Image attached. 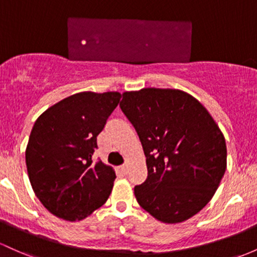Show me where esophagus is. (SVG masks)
<instances>
[{
    "label": "esophagus",
    "instance_id": "34e87169",
    "mask_svg": "<svg viewBox=\"0 0 257 257\" xmlns=\"http://www.w3.org/2000/svg\"><path fill=\"white\" fill-rule=\"evenodd\" d=\"M119 171L122 172L123 174H125L126 172H128V166H126V165H122V166H120V167H119Z\"/></svg>",
    "mask_w": 257,
    "mask_h": 257
}]
</instances>
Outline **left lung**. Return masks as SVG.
Segmentation results:
<instances>
[{
  "label": "left lung",
  "instance_id": "obj_1",
  "mask_svg": "<svg viewBox=\"0 0 257 257\" xmlns=\"http://www.w3.org/2000/svg\"><path fill=\"white\" fill-rule=\"evenodd\" d=\"M119 106L146 156L148 178L134 188L140 206L163 223L196 215L215 195L227 168L225 140L212 115L178 89L125 91Z\"/></svg>",
  "mask_w": 257,
  "mask_h": 257
}]
</instances>
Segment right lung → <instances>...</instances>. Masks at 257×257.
<instances>
[{
	"mask_svg": "<svg viewBox=\"0 0 257 257\" xmlns=\"http://www.w3.org/2000/svg\"><path fill=\"white\" fill-rule=\"evenodd\" d=\"M119 100L117 91L78 92L47 108L34 124L25 150L28 176L36 197L58 218L81 221L108 199L114 170L92 162V155Z\"/></svg>",
	"mask_w": 257,
	"mask_h": 257,
	"instance_id": "add662e5",
	"label": "right lung"
}]
</instances>
